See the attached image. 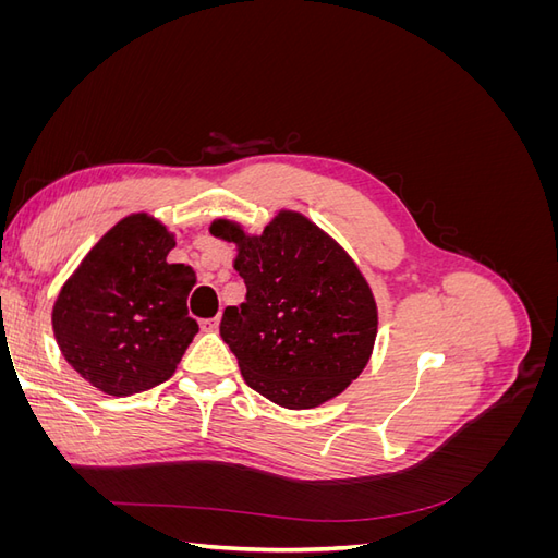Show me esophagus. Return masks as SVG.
<instances>
[{"label": "esophagus", "instance_id": "obj_1", "mask_svg": "<svg viewBox=\"0 0 558 558\" xmlns=\"http://www.w3.org/2000/svg\"><path fill=\"white\" fill-rule=\"evenodd\" d=\"M199 328L205 330V332H214V330L218 328V316H214V318H202V320H199Z\"/></svg>", "mask_w": 558, "mask_h": 558}]
</instances>
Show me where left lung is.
<instances>
[{"label": "left lung", "mask_w": 558, "mask_h": 558, "mask_svg": "<svg viewBox=\"0 0 558 558\" xmlns=\"http://www.w3.org/2000/svg\"><path fill=\"white\" fill-rule=\"evenodd\" d=\"M211 234L240 246L234 269L246 300L223 312L221 337L246 384L289 410L340 396L377 337L373 291L347 251L295 211H281L258 238L223 218Z\"/></svg>", "instance_id": "1"}]
</instances>
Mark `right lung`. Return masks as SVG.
Masks as SVG:
<instances>
[{"instance_id":"1","label":"right lung","mask_w":558,"mask_h":558,"mask_svg":"<svg viewBox=\"0 0 558 558\" xmlns=\"http://www.w3.org/2000/svg\"><path fill=\"white\" fill-rule=\"evenodd\" d=\"M174 238L156 218L132 214L99 240L62 286L56 340L76 373L109 396H132L174 375L197 320L191 265L167 263Z\"/></svg>"}]
</instances>
